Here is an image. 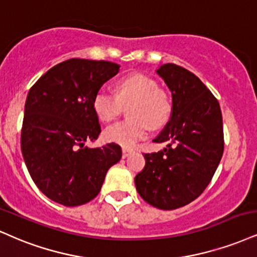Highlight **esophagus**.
Wrapping results in <instances>:
<instances>
[{
	"instance_id": "esophagus-1",
	"label": "esophagus",
	"mask_w": 257,
	"mask_h": 257,
	"mask_svg": "<svg viewBox=\"0 0 257 257\" xmlns=\"http://www.w3.org/2000/svg\"><path fill=\"white\" fill-rule=\"evenodd\" d=\"M133 152V150L132 148H126V147H123L122 148V156H123V158H126V157L129 156V154H131Z\"/></svg>"
}]
</instances>
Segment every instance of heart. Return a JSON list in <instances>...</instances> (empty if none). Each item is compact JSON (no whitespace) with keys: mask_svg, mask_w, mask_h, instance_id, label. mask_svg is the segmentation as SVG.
<instances>
[{"mask_svg":"<svg viewBox=\"0 0 257 257\" xmlns=\"http://www.w3.org/2000/svg\"><path fill=\"white\" fill-rule=\"evenodd\" d=\"M116 95L110 92H97L93 109L103 122H111L122 112L123 105H130L131 119L120 120L107 126L103 133L105 141L123 147H133L146 138L150 125L160 128L169 120L171 104L156 80L142 74H134L116 83Z\"/></svg>","mask_w":257,"mask_h":257,"instance_id":"b5f03b06","label":"heart"}]
</instances>
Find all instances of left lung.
<instances>
[{
    "instance_id": "left-lung-1",
    "label": "left lung",
    "mask_w": 257,
    "mask_h": 257,
    "mask_svg": "<svg viewBox=\"0 0 257 257\" xmlns=\"http://www.w3.org/2000/svg\"><path fill=\"white\" fill-rule=\"evenodd\" d=\"M157 73L172 94L171 117L154 142L168 147L145 153L146 165L135 177L138 193L157 208L176 209L199 197L224 152L220 105L195 74L174 63Z\"/></svg>"
}]
</instances>
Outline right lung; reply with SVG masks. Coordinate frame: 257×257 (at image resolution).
Segmentation results:
<instances>
[{
  "instance_id": "right-lung-1",
  "label": "right lung",
  "mask_w": 257,
  "mask_h": 257,
  "mask_svg": "<svg viewBox=\"0 0 257 257\" xmlns=\"http://www.w3.org/2000/svg\"><path fill=\"white\" fill-rule=\"evenodd\" d=\"M117 63L70 58L56 64L30 88L21 128V152L39 190L67 207L93 200L107 170L119 162L118 145L85 147L101 129L93 99L118 73Z\"/></svg>"
}]
</instances>
